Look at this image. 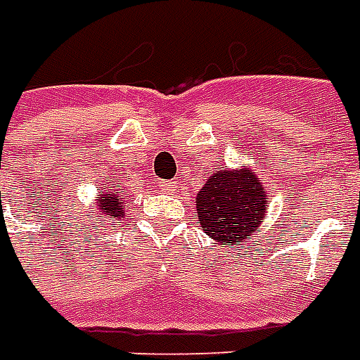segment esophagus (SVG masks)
<instances>
[{
	"label": "esophagus",
	"instance_id": "obj_1",
	"mask_svg": "<svg viewBox=\"0 0 360 360\" xmlns=\"http://www.w3.org/2000/svg\"><path fill=\"white\" fill-rule=\"evenodd\" d=\"M158 187L162 188L164 193H172V191H173V185H172V183H169V181H160Z\"/></svg>",
	"mask_w": 360,
	"mask_h": 360
}]
</instances>
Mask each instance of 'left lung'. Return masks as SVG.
<instances>
[{"mask_svg":"<svg viewBox=\"0 0 360 360\" xmlns=\"http://www.w3.org/2000/svg\"><path fill=\"white\" fill-rule=\"evenodd\" d=\"M202 231L217 246L234 250L252 238L267 215V191L250 167L212 173L196 194Z\"/></svg>","mask_w":360,"mask_h":360,"instance_id":"left-lung-1","label":"left lung"}]
</instances>
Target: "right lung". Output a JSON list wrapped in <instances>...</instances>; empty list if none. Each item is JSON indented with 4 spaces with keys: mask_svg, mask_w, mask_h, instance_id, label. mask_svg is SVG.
I'll return each mask as SVG.
<instances>
[{
    "mask_svg": "<svg viewBox=\"0 0 360 360\" xmlns=\"http://www.w3.org/2000/svg\"><path fill=\"white\" fill-rule=\"evenodd\" d=\"M124 193V191H122ZM95 210L91 214H97V223H116V221H122L126 210H124V198L122 194H118L114 191V187H106V191H101L95 198Z\"/></svg>",
    "mask_w": 360,
    "mask_h": 360,
    "instance_id": "right-lung-1",
    "label": "right lung"
}]
</instances>
